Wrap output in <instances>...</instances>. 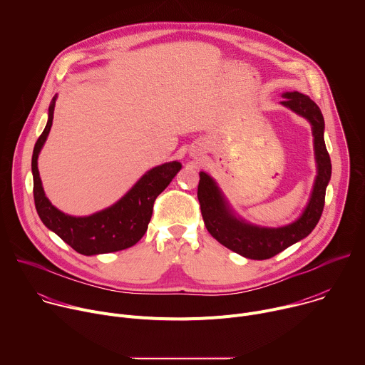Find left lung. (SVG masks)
Listing matches in <instances>:
<instances>
[{"instance_id": "left-lung-1", "label": "left lung", "mask_w": 365, "mask_h": 365, "mask_svg": "<svg viewBox=\"0 0 365 365\" xmlns=\"http://www.w3.org/2000/svg\"><path fill=\"white\" fill-rule=\"evenodd\" d=\"M283 96L284 101L282 103L284 107L304 117L312 124L318 163V176L310 200L296 222L282 228H262L237 220L215 182L206 173H199L197 199L206 230L218 242L251 259L272 258L314 231L324 212L327 186L331 180L332 166L324 140L325 121L319 107L300 92H286Z\"/></svg>"}]
</instances>
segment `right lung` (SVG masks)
<instances>
[{"label": "right lung", "mask_w": 365, "mask_h": 365, "mask_svg": "<svg viewBox=\"0 0 365 365\" xmlns=\"http://www.w3.org/2000/svg\"><path fill=\"white\" fill-rule=\"evenodd\" d=\"M55 101L56 96L50 103L46 128L34 144L31 158L34 205L41 222L83 255L114 252L133 247L147 231L155 197L169 186L182 165L172 162L151 169L124 197L101 212L91 217L65 215L46 197L37 169L38 153L53 123Z\"/></svg>", "instance_id": "add662e5"}]
</instances>
